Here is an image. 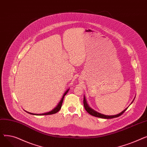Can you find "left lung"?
I'll use <instances>...</instances> for the list:
<instances>
[{"instance_id": "1", "label": "left lung", "mask_w": 147, "mask_h": 147, "mask_svg": "<svg viewBox=\"0 0 147 147\" xmlns=\"http://www.w3.org/2000/svg\"><path fill=\"white\" fill-rule=\"evenodd\" d=\"M135 98H134V100L132 101V102H131V104H132L134 99H135ZM83 104H84V109H85L86 111L89 113L90 114V115H93V116H95V117H99V118H102V119H113V118H115V117H117L119 116H120V115H121L123 113H124L127 109V108H126V109H125L124 110L122 111L121 113H120L119 114H116V115H105V114H101V113H99L98 112H97L96 111L94 110V109H92V108H90L89 107V105H88V102H87V101H86V99L85 98V96L84 95V98H83Z\"/></svg>"}]
</instances>
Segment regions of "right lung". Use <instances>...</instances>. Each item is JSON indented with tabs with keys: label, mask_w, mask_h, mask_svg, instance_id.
I'll list each match as a JSON object with an SVG mask.
<instances>
[{
	"label": "right lung",
	"mask_w": 147,
	"mask_h": 147,
	"mask_svg": "<svg viewBox=\"0 0 147 147\" xmlns=\"http://www.w3.org/2000/svg\"><path fill=\"white\" fill-rule=\"evenodd\" d=\"M69 89H67V90L64 92V95H63V97H62V98L61 99L60 101L58 102V105H57L55 108H54L53 109H52L51 111H49V112L45 113H42V114H34V113H29V112H28V111H26V110H24V111H25L26 112H27V113H28L30 114H32V115H51V114H55V113H57V112H58V111L60 110L61 108V107H62V104H63V100H64V96H65L66 95V94L68 93V92Z\"/></svg>",
	"instance_id": "obj_1"
}]
</instances>
